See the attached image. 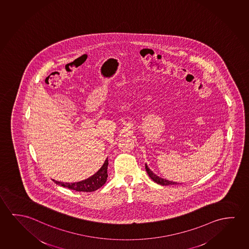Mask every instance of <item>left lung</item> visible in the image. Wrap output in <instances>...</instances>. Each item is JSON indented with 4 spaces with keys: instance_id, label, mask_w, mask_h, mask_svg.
Returning a JSON list of instances; mask_svg holds the SVG:
<instances>
[{
    "instance_id": "8db88e82",
    "label": "left lung",
    "mask_w": 249,
    "mask_h": 249,
    "mask_svg": "<svg viewBox=\"0 0 249 249\" xmlns=\"http://www.w3.org/2000/svg\"><path fill=\"white\" fill-rule=\"evenodd\" d=\"M145 171L147 172V174H148V176L152 178V179L155 182V183H157V184H161V185H172V184H174V185H176V184H178V183H177V182H173V181H169V180L165 179V178H162L160 177L157 176L155 173H153L149 168H148V166L147 165L145 164Z\"/></svg>"
}]
</instances>
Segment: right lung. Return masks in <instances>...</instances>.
<instances>
[{"mask_svg": "<svg viewBox=\"0 0 249 249\" xmlns=\"http://www.w3.org/2000/svg\"><path fill=\"white\" fill-rule=\"evenodd\" d=\"M107 165H108V161L107 159H106V160L104 161V165H102V167L94 175L89 177L87 179L82 180L80 182L62 183V182L53 180L54 183L59 184L63 187L69 188L77 192H95L97 189L102 187L107 181Z\"/></svg>", "mask_w": 249, "mask_h": 249, "instance_id": "add662e5", "label": "right lung"}]
</instances>
